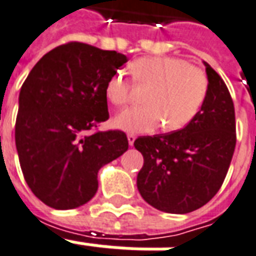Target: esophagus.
<instances>
[{
  "label": "esophagus",
  "mask_w": 256,
  "mask_h": 256,
  "mask_svg": "<svg viewBox=\"0 0 256 256\" xmlns=\"http://www.w3.org/2000/svg\"><path fill=\"white\" fill-rule=\"evenodd\" d=\"M136 136H134V134H128V145L132 146L134 145V141H136Z\"/></svg>",
  "instance_id": "esophagus-1"
}]
</instances>
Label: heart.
Masks as SVG:
<instances>
[{
	"mask_svg": "<svg viewBox=\"0 0 256 256\" xmlns=\"http://www.w3.org/2000/svg\"><path fill=\"white\" fill-rule=\"evenodd\" d=\"M132 82L150 86L146 106H132L115 115L114 124L128 132H152L164 124L168 132L192 124L206 102L210 80L202 68L177 56H145L132 64ZM132 82L124 72H114L104 87L107 100L124 106L130 100Z\"/></svg>",
	"mask_w": 256,
	"mask_h": 256,
	"instance_id": "obj_1",
	"label": "heart"
}]
</instances>
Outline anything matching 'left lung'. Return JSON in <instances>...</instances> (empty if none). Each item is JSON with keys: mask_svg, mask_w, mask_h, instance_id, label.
I'll return each mask as SVG.
<instances>
[{"mask_svg": "<svg viewBox=\"0 0 256 256\" xmlns=\"http://www.w3.org/2000/svg\"><path fill=\"white\" fill-rule=\"evenodd\" d=\"M204 64L210 90L192 124L134 141L144 156L138 190L148 204L168 214H188L206 206L223 185L236 145L231 94L219 74Z\"/></svg>", "mask_w": 256, "mask_h": 256, "instance_id": "obj_1", "label": "left lung"}]
</instances>
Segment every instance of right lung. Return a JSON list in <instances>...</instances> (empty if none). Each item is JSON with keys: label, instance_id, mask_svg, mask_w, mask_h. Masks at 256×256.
Segmentation results:
<instances>
[{"label": "right lung", "instance_id": "obj_1", "mask_svg": "<svg viewBox=\"0 0 256 256\" xmlns=\"http://www.w3.org/2000/svg\"><path fill=\"white\" fill-rule=\"evenodd\" d=\"M128 58L71 42L44 54L21 87L16 148L26 184L54 210L83 206L99 169L128 149L120 130L94 132L108 120L106 83Z\"/></svg>", "mask_w": 256, "mask_h": 256}]
</instances>
